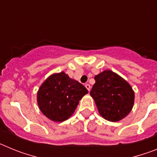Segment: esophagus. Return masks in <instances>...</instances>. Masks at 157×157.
Returning <instances> with one entry per match:
<instances>
[{
    "instance_id": "34e87169",
    "label": "esophagus",
    "mask_w": 157,
    "mask_h": 157,
    "mask_svg": "<svg viewBox=\"0 0 157 157\" xmlns=\"http://www.w3.org/2000/svg\"><path fill=\"white\" fill-rule=\"evenodd\" d=\"M85 86H86V88L87 90H88V91H90V90L91 86H90V84H86V85H85Z\"/></svg>"
}]
</instances>
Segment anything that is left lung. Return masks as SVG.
<instances>
[{
	"label": "left lung",
	"mask_w": 157,
	"mask_h": 157,
	"mask_svg": "<svg viewBox=\"0 0 157 157\" xmlns=\"http://www.w3.org/2000/svg\"><path fill=\"white\" fill-rule=\"evenodd\" d=\"M96 82L91 90L98 112L111 122L123 120L132 110L134 92L123 78L110 70L104 71L94 77Z\"/></svg>",
	"instance_id": "8db88e82"
}]
</instances>
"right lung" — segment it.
<instances>
[{
	"label": "right lung",
	"mask_w": 157,
	"mask_h": 157,
	"mask_svg": "<svg viewBox=\"0 0 157 157\" xmlns=\"http://www.w3.org/2000/svg\"><path fill=\"white\" fill-rule=\"evenodd\" d=\"M88 93L82 84L64 72L51 75L37 91V105L43 114L54 122H63L72 116L78 102Z\"/></svg>",
	"instance_id": "obj_1"
}]
</instances>
